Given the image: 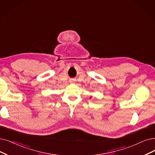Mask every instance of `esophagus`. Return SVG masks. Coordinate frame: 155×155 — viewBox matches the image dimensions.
<instances>
[{"mask_svg":"<svg viewBox=\"0 0 155 155\" xmlns=\"http://www.w3.org/2000/svg\"><path fill=\"white\" fill-rule=\"evenodd\" d=\"M69 82H70L71 83H73L74 82V79H71L69 80Z\"/></svg>","mask_w":155,"mask_h":155,"instance_id":"obj_1","label":"esophagus"}]
</instances>
